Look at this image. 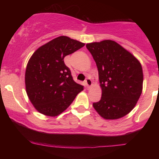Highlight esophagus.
<instances>
[{"label": "esophagus", "mask_w": 159, "mask_h": 159, "mask_svg": "<svg viewBox=\"0 0 159 159\" xmlns=\"http://www.w3.org/2000/svg\"><path fill=\"white\" fill-rule=\"evenodd\" d=\"M84 82H85V85L88 88H89L91 85H92V80L90 79H86Z\"/></svg>", "instance_id": "34e87169"}]
</instances>
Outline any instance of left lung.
Here are the masks:
<instances>
[{
	"label": "left lung",
	"mask_w": 159,
	"mask_h": 159,
	"mask_svg": "<svg viewBox=\"0 0 159 159\" xmlns=\"http://www.w3.org/2000/svg\"><path fill=\"white\" fill-rule=\"evenodd\" d=\"M87 48L96 63L100 101L93 106L105 119H117L133 109L143 90V73L140 63L115 41L88 43Z\"/></svg>",
	"instance_id": "8db88e82"
}]
</instances>
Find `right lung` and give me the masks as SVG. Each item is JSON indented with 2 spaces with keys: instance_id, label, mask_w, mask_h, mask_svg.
I'll use <instances>...</instances> for the list:
<instances>
[{
  "instance_id": "right-lung-1",
  "label": "right lung",
  "mask_w": 159,
  "mask_h": 159,
  "mask_svg": "<svg viewBox=\"0 0 159 159\" xmlns=\"http://www.w3.org/2000/svg\"><path fill=\"white\" fill-rule=\"evenodd\" d=\"M84 45L69 37L60 36L32 54L26 68L25 87L28 98L38 111L45 116H58L83 90V86L74 81L64 58Z\"/></svg>"
}]
</instances>
